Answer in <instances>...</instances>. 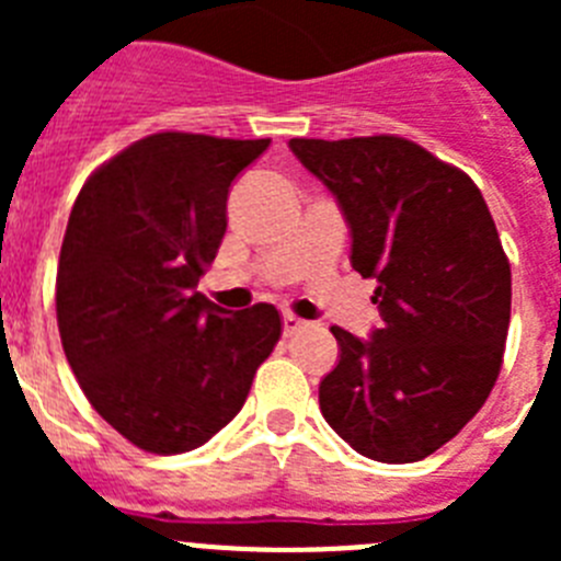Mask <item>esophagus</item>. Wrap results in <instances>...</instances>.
<instances>
[{
  "mask_svg": "<svg viewBox=\"0 0 561 561\" xmlns=\"http://www.w3.org/2000/svg\"><path fill=\"white\" fill-rule=\"evenodd\" d=\"M306 320H300V317L297 314H284V334L286 336H295L297 331H304L306 329Z\"/></svg>",
  "mask_w": 561,
  "mask_h": 561,
  "instance_id": "obj_1",
  "label": "esophagus"
}]
</instances>
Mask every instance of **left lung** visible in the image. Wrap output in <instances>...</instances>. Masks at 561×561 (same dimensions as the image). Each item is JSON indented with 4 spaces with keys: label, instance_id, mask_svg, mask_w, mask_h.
I'll return each instance as SVG.
<instances>
[{
    "label": "left lung",
    "instance_id": "1",
    "mask_svg": "<svg viewBox=\"0 0 561 561\" xmlns=\"http://www.w3.org/2000/svg\"><path fill=\"white\" fill-rule=\"evenodd\" d=\"M289 148L340 202L351 266L376 280L381 314L370 340L331 325L340 362L320 410L365 458H427L474 419L503 365L512 264L483 193L393 134Z\"/></svg>",
    "mask_w": 561,
    "mask_h": 561
}]
</instances>
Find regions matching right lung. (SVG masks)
<instances>
[{
	"label": "right lung",
	"mask_w": 561,
	"mask_h": 561,
	"mask_svg": "<svg viewBox=\"0 0 561 561\" xmlns=\"http://www.w3.org/2000/svg\"><path fill=\"white\" fill-rule=\"evenodd\" d=\"M270 140L160 131L103 162L64 232L56 314L89 404L134 447H202L244 408L280 340L275 306L196 291L227 230L232 180Z\"/></svg>",
	"instance_id": "add662e5"
}]
</instances>
